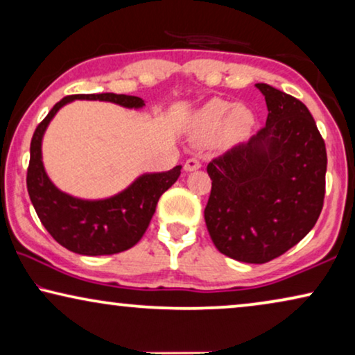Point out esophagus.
<instances>
[{
  "label": "esophagus",
  "mask_w": 355,
  "mask_h": 355,
  "mask_svg": "<svg viewBox=\"0 0 355 355\" xmlns=\"http://www.w3.org/2000/svg\"><path fill=\"white\" fill-rule=\"evenodd\" d=\"M202 166V163H200V159H197V158H189L186 163H184V169H186V171H196V169H198Z\"/></svg>",
  "instance_id": "34e87169"
}]
</instances>
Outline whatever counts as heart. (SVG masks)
Returning <instances> with one entry per match:
<instances>
[{
	"label": "heart",
	"mask_w": 355,
	"mask_h": 355,
	"mask_svg": "<svg viewBox=\"0 0 355 355\" xmlns=\"http://www.w3.org/2000/svg\"><path fill=\"white\" fill-rule=\"evenodd\" d=\"M254 125L249 110L236 106L226 100H211L198 111L192 123V135L198 142H208L221 130L226 140L241 139Z\"/></svg>",
	"instance_id": "heart-1"
}]
</instances>
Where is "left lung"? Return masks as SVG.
<instances>
[{
	"label": "left lung",
	"mask_w": 355,
	"mask_h": 355,
	"mask_svg": "<svg viewBox=\"0 0 355 355\" xmlns=\"http://www.w3.org/2000/svg\"><path fill=\"white\" fill-rule=\"evenodd\" d=\"M266 124L207 166L205 223L221 254L266 263L302 241L324 200L327 147L302 101L266 84Z\"/></svg>",
	"instance_id": "obj_1"
}]
</instances>
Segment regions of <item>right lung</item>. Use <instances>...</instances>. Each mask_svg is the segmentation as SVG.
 <instances>
[{
    "label": "right lung",
    "mask_w": 355,
    "mask_h": 355,
    "mask_svg": "<svg viewBox=\"0 0 355 355\" xmlns=\"http://www.w3.org/2000/svg\"><path fill=\"white\" fill-rule=\"evenodd\" d=\"M72 100L113 101L125 108H142V98L118 94L64 96L37 125L31 142L27 191L42 225L58 244L80 255H113L142 239L159 197L178 181L181 166L166 173L144 174L132 186L105 200H80L61 192L48 179L42 163V139L58 110Z\"/></svg>",
    "instance_id": "obj_1"
}]
</instances>
